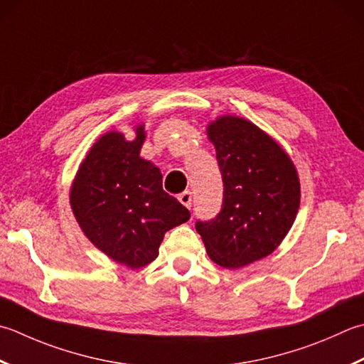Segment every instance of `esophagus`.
<instances>
[{
    "instance_id": "1",
    "label": "esophagus",
    "mask_w": 364,
    "mask_h": 364,
    "mask_svg": "<svg viewBox=\"0 0 364 364\" xmlns=\"http://www.w3.org/2000/svg\"><path fill=\"white\" fill-rule=\"evenodd\" d=\"M180 202L186 206V208H189L191 210V206H192V194H191V191H184L183 194H180Z\"/></svg>"
}]
</instances>
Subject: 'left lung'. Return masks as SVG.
<instances>
[{
    "label": "left lung",
    "mask_w": 364,
    "mask_h": 364,
    "mask_svg": "<svg viewBox=\"0 0 364 364\" xmlns=\"http://www.w3.org/2000/svg\"><path fill=\"white\" fill-rule=\"evenodd\" d=\"M223 175V208L197 220L210 259L241 268L272 254L300 208V180L289 154L251 121L224 115L210 123Z\"/></svg>",
    "instance_id": "left-lung-1"
}]
</instances>
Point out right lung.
Here are the masks:
<instances>
[{"instance_id":"1","label":"right lung","mask_w":364,"mask_h":364,"mask_svg":"<svg viewBox=\"0 0 364 364\" xmlns=\"http://www.w3.org/2000/svg\"><path fill=\"white\" fill-rule=\"evenodd\" d=\"M145 127L127 141L117 131L104 134L78 167L70 208L88 240L112 260L140 268L159 254L164 235L186 223L191 213L162 189V175L140 158Z\"/></svg>"}]
</instances>
